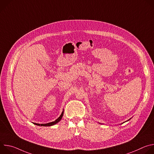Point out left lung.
Here are the masks:
<instances>
[{
  "label": "left lung",
  "mask_w": 154,
  "mask_h": 154,
  "mask_svg": "<svg viewBox=\"0 0 154 154\" xmlns=\"http://www.w3.org/2000/svg\"><path fill=\"white\" fill-rule=\"evenodd\" d=\"M130 119H128V121H129V120H130ZM99 124H101V123H99Z\"/></svg>",
  "instance_id": "8db88e82"
}]
</instances>
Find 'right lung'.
Here are the masks:
<instances>
[{"label":"right lung","mask_w":154,"mask_h":154,"mask_svg":"<svg viewBox=\"0 0 154 154\" xmlns=\"http://www.w3.org/2000/svg\"><path fill=\"white\" fill-rule=\"evenodd\" d=\"M63 113H64V109H63V112L61 113V114L60 115V116L55 121H53V122H49V123H46V124H38V123H33L34 124L36 125H39V126H52V125H54L56 124H57L58 122H60L63 116Z\"/></svg>","instance_id":"obj_1"}]
</instances>
